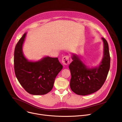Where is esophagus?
Returning a JSON list of instances; mask_svg holds the SVG:
<instances>
[{"instance_id":"34e87169","label":"esophagus","mask_w":122,"mask_h":122,"mask_svg":"<svg viewBox=\"0 0 122 122\" xmlns=\"http://www.w3.org/2000/svg\"><path fill=\"white\" fill-rule=\"evenodd\" d=\"M69 56H66L63 57L62 59V62L63 65H67L69 63Z\"/></svg>"}]
</instances>
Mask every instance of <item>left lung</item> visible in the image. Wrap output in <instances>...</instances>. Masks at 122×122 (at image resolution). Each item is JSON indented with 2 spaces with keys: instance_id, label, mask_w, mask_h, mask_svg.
Masks as SVG:
<instances>
[{
  "instance_id": "obj_1",
  "label": "left lung",
  "mask_w": 122,
  "mask_h": 122,
  "mask_svg": "<svg viewBox=\"0 0 122 122\" xmlns=\"http://www.w3.org/2000/svg\"><path fill=\"white\" fill-rule=\"evenodd\" d=\"M104 42V56L98 67L88 68L80 59L74 55L69 65L71 78L70 86L75 94L85 96L94 93L101 88L105 82L110 67L111 58L107 41Z\"/></svg>"
}]
</instances>
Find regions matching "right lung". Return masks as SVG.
<instances>
[{
	"instance_id": "add662e5",
	"label": "right lung",
	"mask_w": 122,
	"mask_h": 122,
	"mask_svg": "<svg viewBox=\"0 0 122 122\" xmlns=\"http://www.w3.org/2000/svg\"><path fill=\"white\" fill-rule=\"evenodd\" d=\"M26 33L16 45L14 67L16 77L24 89L34 95H42L53 89L55 79L63 68L58 58L46 57L38 62L28 61L24 56L22 46Z\"/></svg>"
}]
</instances>
